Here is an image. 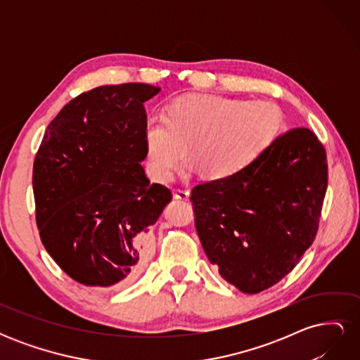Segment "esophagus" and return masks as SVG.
I'll list each match as a JSON object with an SVG mask.
<instances>
[{
  "instance_id": "obj_1",
  "label": "esophagus",
  "mask_w": 360,
  "mask_h": 360,
  "mask_svg": "<svg viewBox=\"0 0 360 360\" xmlns=\"http://www.w3.org/2000/svg\"><path fill=\"white\" fill-rule=\"evenodd\" d=\"M189 192L188 191H174V193H172V198L174 200H180V201H188L189 200Z\"/></svg>"
}]
</instances>
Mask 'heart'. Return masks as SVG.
Returning <instances> with one entry per match:
<instances>
[{
    "label": "heart",
    "instance_id": "obj_1",
    "mask_svg": "<svg viewBox=\"0 0 360 360\" xmlns=\"http://www.w3.org/2000/svg\"><path fill=\"white\" fill-rule=\"evenodd\" d=\"M284 118L267 101H240L219 94H184L167 115H151L144 143L151 177L172 179L188 160L205 177L226 180L246 171L281 135Z\"/></svg>",
    "mask_w": 360,
    "mask_h": 360
}]
</instances>
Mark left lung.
Here are the masks:
<instances>
[{
  "instance_id": "left-lung-1",
  "label": "left lung",
  "mask_w": 360,
  "mask_h": 360,
  "mask_svg": "<svg viewBox=\"0 0 360 360\" xmlns=\"http://www.w3.org/2000/svg\"><path fill=\"white\" fill-rule=\"evenodd\" d=\"M326 189L328 160L319 138L304 127L279 135L242 174L192 189L207 258L242 292L275 285L312 245Z\"/></svg>"
}]
</instances>
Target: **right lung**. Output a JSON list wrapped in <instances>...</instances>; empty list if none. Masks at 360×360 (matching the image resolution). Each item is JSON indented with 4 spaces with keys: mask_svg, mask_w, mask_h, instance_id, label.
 Wrapping results in <instances>:
<instances>
[{
    "mask_svg": "<svg viewBox=\"0 0 360 360\" xmlns=\"http://www.w3.org/2000/svg\"><path fill=\"white\" fill-rule=\"evenodd\" d=\"M148 84L103 85L72 99L48 126L32 191L43 246L89 287H124L150 254V226L171 201L141 165Z\"/></svg>",
    "mask_w": 360,
    "mask_h": 360,
    "instance_id": "add662e5",
    "label": "right lung"
}]
</instances>
